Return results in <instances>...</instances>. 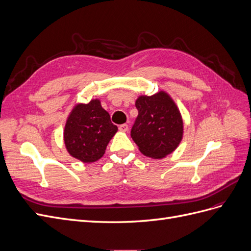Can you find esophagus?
<instances>
[{
	"mask_svg": "<svg viewBox=\"0 0 251 251\" xmlns=\"http://www.w3.org/2000/svg\"><path fill=\"white\" fill-rule=\"evenodd\" d=\"M127 130H128V126H127V125L124 124V125L119 126V131H121V132H127Z\"/></svg>",
	"mask_w": 251,
	"mask_h": 251,
	"instance_id": "obj_1",
	"label": "esophagus"
}]
</instances>
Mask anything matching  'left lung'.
Listing matches in <instances>:
<instances>
[{
  "instance_id": "obj_1",
  "label": "left lung",
  "mask_w": 251,
  "mask_h": 251,
  "mask_svg": "<svg viewBox=\"0 0 251 251\" xmlns=\"http://www.w3.org/2000/svg\"><path fill=\"white\" fill-rule=\"evenodd\" d=\"M138 116L131 137L141 153L162 159L178 148L183 138V119L176 102L165 91L140 95L135 102Z\"/></svg>"
}]
</instances>
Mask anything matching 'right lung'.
<instances>
[{
  "instance_id": "add662e5",
  "label": "right lung",
  "mask_w": 251,
  "mask_h": 251,
  "mask_svg": "<svg viewBox=\"0 0 251 251\" xmlns=\"http://www.w3.org/2000/svg\"><path fill=\"white\" fill-rule=\"evenodd\" d=\"M117 131L98 98L88 103H76L66 120L65 147L73 158L83 163H92L104 155Z\"/></svg>"
}]
</instances>
